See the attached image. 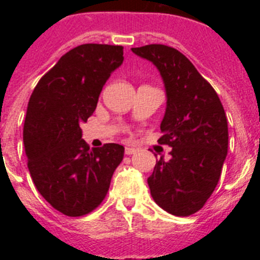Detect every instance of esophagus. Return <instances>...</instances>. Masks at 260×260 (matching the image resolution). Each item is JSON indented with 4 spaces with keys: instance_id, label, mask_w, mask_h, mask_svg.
<instances>
[{
    "instance_id": "34e87169",
    "label": "esophagus",
    "mask_w": 260,
    "mask_h": 260,
    "mask_svg": "<svg viewBox=\"0 0 260 260\" xmlns=\"http://www.w3.org/2000/svg\"><path fill=\"white\" fill-rule=\"evenodd\" d=\"M135 152H137V148L134 147H126L125 148V155H133Z\"/></svg>"
}]
</instances>
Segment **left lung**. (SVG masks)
<instances>
[{
	"label": "left lung",
	"mask_w": 260,
	"mask_h": 260,
	"mask_svg": "<svg viewBox=\"0 0 260 260\" xmlns=\"http://www.w3.org/2000/svg\"><path fill=\"white\" fill-rule=\"evenodd\" d=\"M161 75L167 108L160 144L172 147L148 177L153 201L174 216L201 210L219 182L228 153V122L219 96L189 58L162 44L132 48Z\"/></svg>",
	"instance_id": "left-lung-1"
}]
</instances>
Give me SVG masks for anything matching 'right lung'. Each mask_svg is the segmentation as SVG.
<instances>
[{
    "label": "right lung",
    "instance_id": "right-lung-1",
    "mask_svg": "<svg viewBox=\"0 0 260 260\" xmlns=\"http://www.w3.org/2000/svg\"><path fill=\"white\" fill-rule=\"evenodd\" d=\"M122 62L119 45H79L58 59L29 98L23 128L29 174L43 198L66 216L78 217L95 210L122 161L121 144L91 150L80 128Z\"/></svg>",
    "mask_w": 260,
    "mask_h": 260
}]
</instances>
